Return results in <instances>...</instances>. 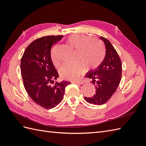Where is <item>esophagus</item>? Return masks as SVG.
I'll use <instances>...</instances> for the list:
<instances>
[{"label":"esophagus","mask_w":146,"mask_h":146,"mask_svg":"<svg viewBox=\"0 0 146 146\" xmlns=\"http://www.w3.org/2000/svg\"><path fill=\"white\" fill-rule=\"evenodd\" d=\"M73 83H76V84H80V85H82V84H83V83H84V82H83V80H79L74 81Z\"/></svg>","instance_id":"34e87169"}]
</instances>
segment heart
Segmentation results:
<instances>
[{
	"label": "heart",
	"instance_id": "obj_1",
	"mask_svg": "<svg viewBox=\"0 0 146 146\" xmlns=\"http://www.w3.org/2000/svg\"><path fill=\"white\" fill-rule=\"evenodd\" d=\"M66 42L76 48L73 61L65 63L61 66L59 72L61 76L69 80L77 79L85 68L94 69L102 63L105 56V47L99 40L90 39L85 35L73 33L66 38ZM56 46L53 48L51 58L55 66H58L59 61L55 54Z\"/></svg>",
	"mask_w": 146,
	"mask_h": 146
}]
</instances>
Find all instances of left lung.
Segmentation results:
<instances>
[{
  "instance_id": "1",
  "label": "left lung",
  "mask_w": 146,
  "mask_h": 146,
  "mask_svg": "<svg viewBox=\"0 0 146 146\" xmlns=\"http://www.w3.org/2000/svg\"><path fill=\"white\" fill-rule=\"evenodd\" d=\"M106 46V55L102 63L86 77L92 79L96 94L91 98L85 97L87 102L101 105L105 104L116 92L122 77V63L115 48L107 39L101 36Z\"/></svg>"
}]
</instances>
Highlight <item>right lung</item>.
<instances>
[{
    "instance_id": "obj_1",
    "label": "right lung",
    "mask_w": 146,
    "mask_h": 146,
    "mask_svg": "<svg viewBox=\"0 0 146 146\" xmlns=\"http://www.w3.org/2000/svg\"><path fill=\"white\" fill-rule=\"evenodd\" d=\"M62 38L63 35H53L35 39L26 48L21 61L25 91L35 103L46 109L54 108L61 102L66 86L70 83L54 81L58 74L52 61L50 51Z\"/></svg>"
}]
</instances>
